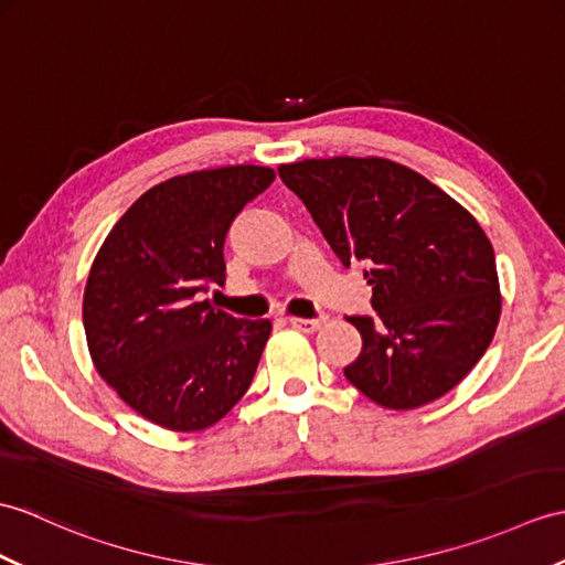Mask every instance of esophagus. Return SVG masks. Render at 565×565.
Returning a JSON list of instances; mask_svg holds the SVG:
<instances>
[{"label": "esophagus", "mask_w": 565, "mask_h": 565, "mask_svg": "<svg viewBox=\"0 0 565 565\" xmlns=\"http://www.w3.org/2000/svg\"><path fill=\"white\" fill-rule=\"evenodd\" d=\"M288 324L291 327H296V330H300V332H308V334H312V332H318L320 327L324 324V318H318V320H303V318H288Z\"/></svg>", "instance_id": "esophagus-1"}]
</instances>
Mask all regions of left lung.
Masks as SVG:
<instances>
[{"mask_svg": "<svg viewBox=\"0 0 565 565\" xmlns=\"http://www.w3.org/2000/svg\"><path fill=\"white\" fill-rule=\"evenodd\" d=\"M334 255L365 262L373 310L347 318L363 349L344 375L385 409L450 392L489 349L501 318L493 245L450 194L387 159L279 166Z\"/></svg>", "mask_w": 565, "mask_h": 565, "instance_id": "8db88e82", "label": "left lung"}]
</instances>
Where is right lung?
Wrapping results in <instances>:
<instances>
[{"mask_svg":"<svg viewBox=\"0 0 565 565\" xmlns=\"http://www.w3.org/2000/svg\"><path fill=\"white\" fill-rule=\"evenodd\" d=\"M274 178L265 166H226L159 182L115 223L90 265V359L156 426L204 430L253 383L271 322L238 320L200 294L226 279L231 223Z\"/></svg>","mask_w":565,"mask_h":565,"instance_id":"obj_1","label":"right lung"}]
</instances>
